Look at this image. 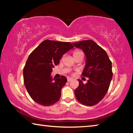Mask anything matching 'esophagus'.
Masks as SVG:
<instances>
[{
  "label": "esophagus",
  "mask_w": 133,
  "mask_h": 133,
  "mask_svg": "<svg viewBox=\"0 0 133 133\" xmlns=\"http://www.w3.org/2000/svg\"><path fill=\"white\" fill-rule=\"evenodd\" d=\"M71 80H72V78H70V77L67 78V82H70V81H71Z\"/></svg>",
  "instance_id": "obj_1"
}]
</instances>
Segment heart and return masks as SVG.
<instances>
[{"label": "heart", "instance_id": "b5f03b06", "mask_svg": "<svg viewBox=\"0 0 133 133\" xmlns=\"http://www.w3.org/2000/svg\"><path fill=\"white\" fill-rule=\"evenodd\" d=\"M82 53V51H76L75 53H74V55H77V54H78V53Z\"/></svg>", "mask_w": 133, "mask_h": 133}]
</instances>
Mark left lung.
<instances>
[{
  "label": "left lung",
  "mask_w": 133,
  "mask_h": 133,
  "mask_svg": "<svg viewBox=\"0 0 133 133\" xmlns=\"http://www.w3.org/2000/svg\"><path fill=\"white\" fill-rule=\"evenodd\" d=\"M73 44L85 54V66L82 75L89 78L85 84L78 80L76 97L82 104L92 106L100 102L109 90L112 77L111 62L106 51L93 40H83Z\"/></svg>",
  "instance_id": "obj_1"
}]
</instances>
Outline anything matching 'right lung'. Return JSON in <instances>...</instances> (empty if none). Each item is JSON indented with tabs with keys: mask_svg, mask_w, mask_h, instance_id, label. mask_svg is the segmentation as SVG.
I'll return each instance as SVG.
<instances>
[{
	"mask_svg": "<svg viewBox=\"0 0 133 133\" xmlns=\"http://www.w3.org/2000/svg\"><path fill=\"white\" fill-rule=\"evenodd\" d=\"M73 48L69 42L45 40L29 55L23 69L24 84L35 102L49 106L59 100L67 78L55 79L51 73L62 56Z\"/></svg>",
	"mask_w": 133,
	"mask_h": 133,
	"instance_id": "right-lung-1",
	"label": "right lung"
}]
</instances>
